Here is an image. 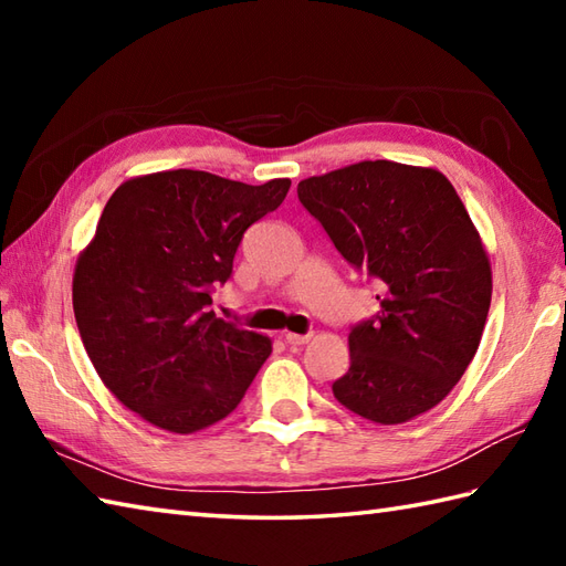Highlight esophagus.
<instances>
[{"label": "esophagus", "instance_id": "1", "mask_svg": "<svg viewBox=\"0 0 566 566\" xmlns=\"http://www.w3.org/2000/svg\"><path fill=\"white\" fill-rule=\"evenodd\" d=\"M284 340L290 343V345H304V343L311 340V333H304V335H298V333H284Z\"/></svg>", "mask_w": 566, "mask_h": 566}]
</instances>
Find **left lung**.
<instances>
[{
  "instance_id": "1",
  "label": "left lung",
  "mask_w": 566,
  "mask_h": 566,
  "mask_svg": "<svg viewBox=\"0 0 566 566\" xmlns=\"http://www.w3.org/2000/svg\"><path fill=\"white\" fill-rule=\"evenodd\" d=\"M296 195L381 290L377 316L350 328V369L333 396L381 426L430 411L472 363L491 306L489 258L450 179L365 160L308 177Z\"/></svg>"
}]
</instances>
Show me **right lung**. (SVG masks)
<instances>
[{
  "mask_svg": "<svg viewBox=\"0 0 566 566\" xmlns=\"http://www.w3.org/2000/svg\"><path fill=\"white\" fill-rule=\"evenodd\" d=\"M290 187L170 170L128 179L106 201L72 306L106 389L143 420L195 432L245 396L272 343L216 316L211 294L231 280L248 228Z\"/></svg>",
  "mask_w": 566,
  "mask_h": 566,
  "instance_id": "obj_1",
  "label": "right lung"
}]
</instances>
